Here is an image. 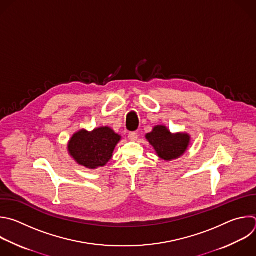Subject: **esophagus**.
Listing matches in <instances>:
<instances>
[{"label": "esophagus", "mask_w": 256, "mask_h": 256, "mask_svg": "<svg viewBox=\"0 0 256 256\" xmlns=\"http://www.w3.org/2000/svg\"><path fill=\"white\" fill-rule=\"evenodd\" d=\"M138 132H130L128 134V138L130 140H132V142H134V140H138Z\"/></svg>", "instance_id": "obj_1"}]
</instances>
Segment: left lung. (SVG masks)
<instances>
[{"label": "left lung", "mask_w": 256, "mask_h": 256, "mask_svg": "<svg viewBox=\"0 0 256 256\" xmlns=\"http://www.w3.org/2000/svg\"><path fill=\"white\" fill-rule=\"evenodd\" d=\"M146 138L156 154L164 160H172L184 154L191 140L188 134H172L164 126H154Z\"/></svg>", "instance_id": "8db88e82"}]
</instances>
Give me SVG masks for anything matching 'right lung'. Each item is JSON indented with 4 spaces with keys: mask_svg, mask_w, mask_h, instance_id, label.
<instances>
[{
    "mask_svg": "<svg viewBox=\"0 0 256 256\" xmlns=\"http://www.w3.org/2000/svg\"><path fill=\"white\" fill-rule=\"evenodd\" d=\"M120 138L108 126L98 128L92 132L80 130L70 138L68 152L78 164L94 170L106 164Z\"/></svg>",
    "mask_w": 256,
    "mask_h": 256,
    "instance_id": "right-lung-1",
    "label": "right lung"
}]
</instances>
